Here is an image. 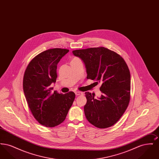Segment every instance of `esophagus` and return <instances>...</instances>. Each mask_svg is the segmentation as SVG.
<instances>
[{
  "mask_svg": "<svg viewBox=\"0 0 159 159\" xmlns=\"http://www.w3.org/2000/svg\"><path fill=\"white\" fill-rule=\"evenodd\" d=\"M75 94H76V95H77V96L82 95H83V92H79V91H76V92H75Z\"/></svg>",
  "mask_w": 159,
  "mask_h": 159,
  "instance_id": "obj_1",
  "label": "esophagus"
}]
</instances>
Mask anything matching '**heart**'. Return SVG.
<instances>
[{
    "mask_svg": "<svg viewBox=\"0 0 159 159\" xmlns=\"http://www.w3.org/2000/svg\"><path fill=\"white\" fill-rule=\"evenodd\" d=\"M79 60H79V59L78 58H76V57H75V58H73V59L71 60V61H75Z\"/></svg>",
    "mask_w": 159,
    "mask_h": 159,
    "instance_id": "heart-1",
    "label": "heart"
}]
</instances>
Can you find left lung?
<instances>
[{"instance_id": "8db88e82", "label": "left lung", "mask_w": 159, "mask_h": 159, "mask_svg": "<svg viewBox=\"0 0 159 159\" xmlns=\"http://www.w3.org/2000/svg\"><path fill=\"white\" fill-rule=\"evenodd\" d=\"M73 53L84 63L87 79L101 83L100 98H94V93L85 92L87 120L98 128L113 126L125 112L130 98V75L125 61L104 47L77 49Z\"/></svg>"}]
</instances>
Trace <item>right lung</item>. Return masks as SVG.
Returning <instances> with one entry per match:
<instances>
[{
	"label": "right lung",
	"mask_w": 159,
	"mask_h": 159,
	"mask_svg": "<svg viewBox=\"0 0 159 159\" xmlns=\"http://www.w3.org/2000/svg\"><path fill=\"white\" fill-rule=\"evenodd\" d=\"M69 50L50 49L38 54L28 64L23 77V90L31 112L41 125L53 128L65 120L75 93L52 92L57 78V64Z\"/></svg>",
	"instance_id": "1"
}]
</instances>
